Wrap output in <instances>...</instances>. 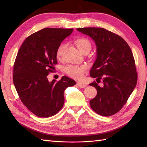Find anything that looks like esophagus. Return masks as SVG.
Here are the masks:
<instances>
[{
    "mask_svg": "<svg viewBox=\"0 0 147 147\" xmlns=\"http://www.w3.org/2000/svg\"><path fill=\"white\" fill-rule=\"evenodd\" d=\"M77 84H78V85L79 86V87H80V88H85V87H86V84L83 83L82 82H78Z\"/></svg>",
    "mask_w": 147,
    "mask_h": 147,
    "instance_id": "esophagus-1",
    "label": "esophagus"
}]
</instances>
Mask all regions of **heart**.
I'll list each match as a JSON object with an SVG mask.
<instances>
[{
    "label": "heart",
    "mask_w": 147,
    "mask_h": 147,
    "mask_svg": "<svg viewBox=\"0 0 147 147\" xmlns=\"http://www.w3.org/2000/svg\"><path fill=\"white\" fill-rule=\"evenodd\" d=\"M76 45L80 51L83 53L86 51H90L92 48L91 43L86 38H79L76 40ZM65 47L64 44L59 45L56 52V55L58 58H60L63 52V50ZM86 67L85 65H69L65 67V71L69 76L74 79L80 80L82 79L86 71Z\"/></svg>",
    "instance_id": "obj_1"
}]
</instances>
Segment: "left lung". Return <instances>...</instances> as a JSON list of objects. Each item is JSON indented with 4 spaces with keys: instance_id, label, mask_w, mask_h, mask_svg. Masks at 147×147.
Listing matches in <instances>:
<instances>
[{
    "instance_id": "1",
    "label": "left lung",
    "mask_w": 147,
    "mask_h": 147,
    "mask_svg": "<svg viewBox=\"0 0 147 147\" xmlns=\"http://www.w3.org/2000/svg\"><path fill=\"white\" fill-rule=\"evenodd\" d=\"M89 36L96 47V56L90 76L103 82V86L90 84L97 91L90 101L92 109L103 116L119 111L133 92L137 83L135 59L129 46L123 38L102 28H77ZM97 82V80H96Z\"/></svg>"
}]
</instances>
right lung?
Wrapping results in <instances>:
<instances>
[{"mask_svg":"<svg viewBox=\"0 0 147 147\" xmlns=\"http://www.w3.org/2000/svg\"><path fill=\"white\" fill-rule=\"evenodd\" d=\"M73 29L46 28L27 37L19 50L13 83L23 104L40 117L56 114L64 103V90L75 81L65 76L56 82L47 76L57 64V50Z\"/></svg>","mask_w":147,"mask_h":147,"instance_id":"obj_1","label":"right lung"}]
</instances>
